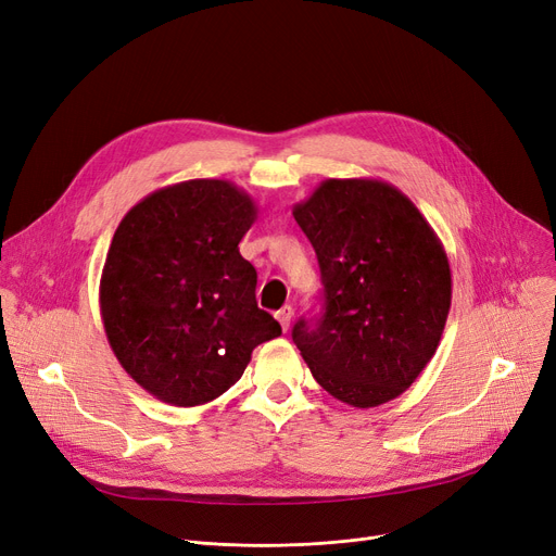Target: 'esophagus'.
I'll use <instances>...</instances> for the list:
<instances>
[{
  "label": "esophagus",
  "instance_id": "34e87169",
  "mask_svg": "<svg viewBox=\"0 0 556 556\" xmlns=\"http://www.w3.org/2000/svg\"><path fill=\"white\" fill-rule=\"evenodd\" d=\"M275 317L279 319L281 329H283V331H288V329H290V319H293V306H283L281 311H277V313H275Z\"/></svg>",
  "mask_w": 556,
  "mask_h": 556
}]
</instances>
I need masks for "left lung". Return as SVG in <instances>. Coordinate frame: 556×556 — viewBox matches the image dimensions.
I'll use <instances>...</instances> for the list:
<instances>
[{
	"label": "left lung",
	"mask_w": 556,
	"mask_h": 556,
	"mask_svg": "<svg viewBox=\"0 0 556 556\" xmlns=\"http://www.w3.org/2000/svg\"><path fill=\"white\" fill-rule=\"evenodd\" d=\"M293 216L315 248L325 315L293 340L333 399L376 407L410 388L451 311L446 250L415 202L376 178H329Z\"/></svg>",
	"instance_id": "8db88e82"
}]
</instances>
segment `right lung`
Listing matches in <instances>:
<instances>
[{
	"label": "right lung",
	"instance_id": "right-lung-1",
	"mask_svg": "<svg viewBox=\"0 0 556 556\" xmlns=\"http://www.w3.org/2000/svg\"><path fill=\"white\" fill-rule=\"evenodd\" d=\"M256 212L233 182L202 178L149 193L114 231L99 286L105 336L132 381L168 405L218 399L254 346L281 336L239 252Z\"/></svg>",
	"mask_w": 556,
	"mask_h": 556
}]
</instances>
